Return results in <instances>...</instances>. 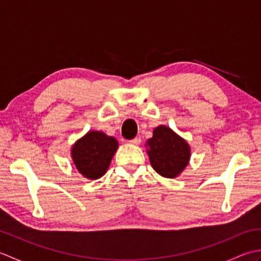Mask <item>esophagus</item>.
<instances>
[{"label":"esophagus","mask_w":261,"mask_h":261,"mask_svg":"<svg viewBox=\"0 0 261 261\" xmlns=\"http://www.w3.org/2000/svg\"><path fill=\"white\" fill-rule=\"evenodd\" d=\"M129 142L131 143V145H136V146H138V145H140V142H141V138H140V137H137V138H135V139L130 140Z\"/></svg>","instance_id":"34e87169"}]
</instances>
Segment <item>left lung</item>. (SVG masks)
Returning <instances> with one entry per match:
<instances>
[{"label":"left lung","instance_id":"obj_1","mask_svg":"<svg viewBox=\"0 0 261 261\" xmlns=\"http://www.w3.org/2000/svg\"><path fill=\"white\" fill-rule=\"evenodd\" d=\"M147 146L152 168L167 178L178 176L190 162L191 150L187 142L165 125L153 130Z\"/></svg>","mask_w":261,"mask_h":261}]
</instances>
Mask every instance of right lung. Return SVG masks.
I'll list each match as a JSON object with an SVG mask.
<instances>
[{
    "instance_id": "obj_1",
    "label": "right lung",
    "mask_w": 261,
    "mask_h": 261,
    "mask_svg": "<svg viewBox=\"0 0 261 261\" xmlns=\"http://www.w3.org/2000/svg\"><path fill=\"white\" fill-rule=\"evenodd\" d=\"M118 141L101 131H91L75 143L71 157L80 173L86 178L97 179L109 168Z\"/></svg>"
}]
</instances>
